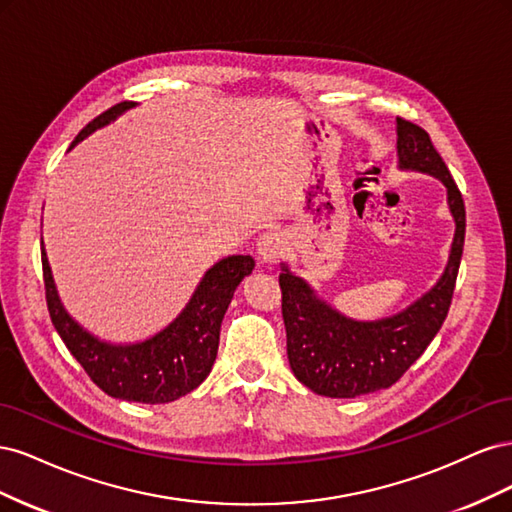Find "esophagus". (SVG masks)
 <instances>
[{"instance_id":"34e87169","label":"esophagus","mask_w":512,"mask_h":512,"mask_svg":"<svg viewBox=\"0 0 512 512\" xmlns=\"http://www.w3.org/2000/svg\"><path fill=\"white\" fill-rule=\"evenodd\" d=\"M284 250H286V237L282 232H265V235H262L256 243L258 258L262 262H269V265L280 260Z\"/></svg>"}]
</instances>
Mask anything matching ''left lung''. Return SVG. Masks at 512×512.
<instances>
[{"mask_svg": "<svg viewBox=\"0 0 512 512\" xmlns=\"http://www.w3.org/2000/svg\"><path fill=\"white\" fill-rule=\"evenodd\" d=\"M397 168L436 177L446 190L455 235L438 282L393 316L356 320L339 312L318 290L282 262V314L292 374L316 395L350 399L393 386L421 356L451 307L466 237L461 192L429 134L395 119Z\"/></svg>", "mask_w": 512, "mask_h": 512, "instance_id": "1", "label": "left lung"}]
</instances>
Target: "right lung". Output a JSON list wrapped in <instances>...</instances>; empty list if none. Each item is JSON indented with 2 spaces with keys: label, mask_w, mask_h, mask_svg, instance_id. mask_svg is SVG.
<instances>
[{
  "label": "right lung",
  "mask_w": 512,
  "mask_h": 512,
  "mask_svg": "<svg viewBox=\"0 0 512 512\" xmlns=\"http://www.w3.org/2000/svg\"><path fill=\"white\" fill-rule=\"evenodd\" d=\"M132 108L136 102H121L102 113L74 138L70 149ZM254 267V258L243 254L213 262L190 301L166 327L138 342H108L85 329L61 303L42 241L46 305L59 337L106 395L136 404H168L194 391L209 376L218 356L222 318L237 286Z\"/></svg>",
  "instance_id": "add662e5"
}]
</instances>
